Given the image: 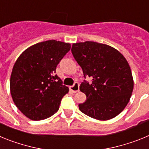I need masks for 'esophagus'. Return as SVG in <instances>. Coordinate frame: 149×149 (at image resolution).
I'll list each match as a JSON object with an SVG mask.
<instances>
[{"label":"esophagus","instance_id":"obj_1","mask_svg":"<svg viewBox=\"0 0 149 149\" xmlns=\"http://www.w3.org/2000/svg\"><path fill=\"white\" fill-rule=\"evenodd\" d=\"M69 89H70V91H72V93H77L79 91V84L77 82H75L74 83V84L73 86H71L70 87H69Z\"/></svg>","mask_w":149,"mask_h":149}]
</instances>
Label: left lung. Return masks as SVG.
I'll use <instances>...</instances> for the list:
<instances>
[{
	"instance_id": "8db88e82",
	"label": "left lung",
	"mask_w": 149,
	"mask_h": 149,
	"mask_svg": "<svg viewBox=\"0 0 149 149\" xmlns=\"http://www.w3.org/2000/svg\"><path fill=\"white\" fill-rule=\"evenodd\" d=\"M74 58L90 77L80 86L86 101L78 105L82 113L98 120L119 115L131 98L134 89L132 73L123 55L107 45L85 42L72 45Z\"/></svg>"
}]
</instances>
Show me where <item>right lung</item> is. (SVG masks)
<instances>
[{"instance_id":"obj_1","label":"right lung","mask_w":149,"mask_h":149,"mask_svg":"<svg viewBox=\"0 0 149 149\" xmlns=\"http://www.w3.org/2000/svg\"><path fill=\"white\" fill-rule=\"evenodd\" d=\"M71 49L69 43L48 40L31 46L19 56L10 77L13 101L24 116L42 120L56 113L68 93L56 68Z\"/></svg>"}]
</instances>
